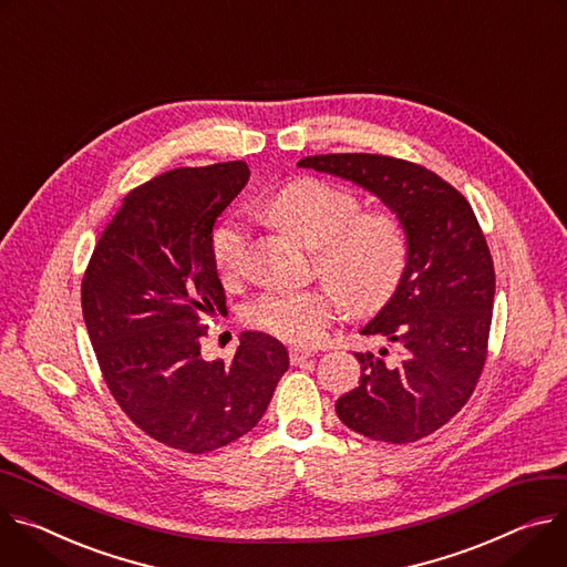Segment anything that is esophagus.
Instances as JSON below:
<instances>
[{
  "instance_id": "obj_1",
  "label": "esophagus",
  "mask_w": 567,
  "mask_h": 567,
  "mask_svg": "<svg viewBox=\"0 0 567 567\" xmlns=\"http://www.w3.org/2000/svg\"><path fill=\"white\" fill-rule=\"evenodd\" d=\"M308 358H312V351H308V349H290V362L292 364H301V362H306Z\"/></svg>"
}]
</instances>
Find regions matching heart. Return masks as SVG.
Segmentation results:
<instances>
[{"label":"heart","instance_id":"heart-1","mask_svg":"<svg viewBox=\"0 0 567 567\" xmlns=\"http://www.w3.org/2000/svg\"><path fill=\"white\" fill-rule=\"evenodd\" d=\"M266 214L316 247V268L332 286L264 292L245 306V322L284 342L312 344L324 338L342 308L373 310L401 286L408 236L390 212H360V200L324 179L301 177L275 192ZM247 229L238 218L212 234V261L223 281L243 272Z\"/></svg>","mask_w":567,"mask_h":567}]
</instances>
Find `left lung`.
Masks as SVG:
<instances>
[{"instance_id": "1", "label": "left lung", "mask_w": 567, "mask_h": 567, "mask_svg": "<svg viewBox=\"0 0 567 567\" xmlns=\"http://www.w3.org/2000/svg\"><path fill=\"white\" fill-rule=\"evenodd\" d=\"M297 166L355 182L405 229L403 281L360 329L390 347L355 353L358 388L338 399L336 412L373 442H419L466 405L484 369L495 272L480 223L455 186L405 159L338 153Z\"/></svg>"}]
</instances>
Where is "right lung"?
Here are the masks:
<instances>
[{
	"label": "right lung",
	"instance_id": "1",
	"mask_svg": "<svg viewBox=\"0 0 567 567\" xmlns=\"http://www.w3.org/2000/svg\"><path fill=\"white\" fill-rule=\"evenodd\" d=\"M249 179L245 162L173 168L133 188L103 229L81 303L103 381L155 442L203 455L255 427L288 369L286 347L240 333L231 362L205 360V318L225 316L212 261L216 218Z\"/></svg>",
	"mask_w": 567,
	"mask_h": 567
}]
</instances>
